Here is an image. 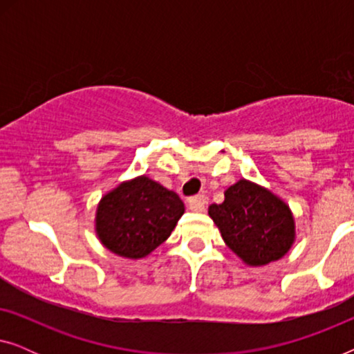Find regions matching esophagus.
Returning <instances> with one entry per match:
<instances>
[{"label": "esophagus", "instance_id": "esophagus-1", "mask_svg": "<svg viewBox=\"0 0 354 354\" xmlns=\"http://www.w3.org/2000/svg\"><path fill=\"white\" fill-rule=\"evenodd\" d=\"M206 203H207V196L206 195H196V196L188 198V207H190V209L195 211V212L205 211Z\"/></svg>", "mask_w": 354, "mask_h": 354}]
</instances>
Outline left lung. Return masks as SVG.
<instances>
[{
	"mask_svg": "<svg viewBox=\"0 0 354 354\" xmlns=\"http://www.w3.org/2000/svg\"><path fill=\"white\" fill-rule=\"evenodd\" d=\"M209 217L225 245L248 266H266L288 253L295 241L290 207L268 188L241 178L224 193Z\"/></svg>",
	"mask_w": 354,
	"mask_h": 354,
	"instance_id": "8db88e82",
	"label": "left lung"
}]
</instances>
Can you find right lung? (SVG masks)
Instances as JSON below:
<instances>
[{"mask_svg": "<svg viewBox=\"0 0 354 354\" xmlns=\"http://www.w3.org/2000/svg\"><path fill=\"white\" fill-rule=\"evenodd\" d=\"M183 211L176 192L140 176L101 198L96 235L114 254L140 259L169 239Z\"/></svg>", "mask_w": 354, "mask_h": 354, "instance_id": "obj_1", "label": "right lung"}]
</instances>
